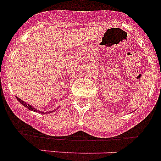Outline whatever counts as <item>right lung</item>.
I'll return each instance as SVG.
<instances>
[{"label": "right lung", "instance_id": "obj_1", "mask_svg": "<svg viewBox=\"0 0 161 161\" xmlns=\"http://www.w3.org/2000/svg\"><path fill=\"white\" fill-rule=\"evenodd\" d=\"M17 99H18V101H19V103H21L22 105L25 106V108H28V109H30V110H32V111H35V112H42V113H44V112H39V111H37V110H36V109H35V108H33V107H32V106H31V105H29V104H27V103H26L25 102L22 101L21 99L19 98V97H17Z\"/></svg>", "mask_w": 161, "mask_h": 161}]
</instances>
